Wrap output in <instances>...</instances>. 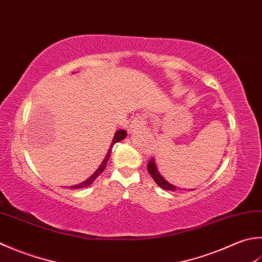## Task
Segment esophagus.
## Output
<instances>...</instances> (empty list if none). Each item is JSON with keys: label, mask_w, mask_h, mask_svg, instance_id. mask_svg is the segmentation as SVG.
<instances>
[{"label": "esophagus", "mask_w": 262, "mask_h": 262, "mask_svg": "<svg viewBox=\"0 0 262 262\" xmlns=\"http://www.w3.org/2000/svg\"><path fill=\"white\" fill-rule=\"evenodd\" d=\"M145 117H143V116H136L134 119H133V121H132V125L129 126V130L130 133H132V130L134 129V128H136V127H140V126H143V125H145Z\"/></svg>", "instance_id": "1"}]
</instances>
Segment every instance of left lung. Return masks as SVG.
Segmentation results:
<instances>
[{
	"label": "left lung",
	"mask_w": 262,
	"mask_h": 262,
	"mask_svg": "<svg viewBox=\"0 0 262 262\" xmlns=\"http://www.w3.org/2000/svg\"><path fill=\"white\" fill-rule=\"evenodd\" d=\"M147 170H148V173L152 176V178L155 179V182L158 184V186H160L163 189H167V191H172V192L176 191V189H179V187L171 185L170 183H168L166 179L160 175V172H159L157 169L155 159L153 158H151L150 161L147 163Z\"/></svg>",
	"instance_id": "obj_1"
}]
</instances>
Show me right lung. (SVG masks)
Here are the masks:
<instances>
[{
    "label": "right lung",
    "instance_id": "1",
    "mask_svg": "<svg viewBox=\"0 0 262 262\" xmlns=\"http://www.w3.org/2000/svg\"><path fill=\"white\" fill-rule=\"evenodd\" d=\"M126 136H127V133H126V130H125V129H120V130L116 132L114 140H112V143L110 144L109 151H107L106 156H105V158H104V160L102 161V163L100 165V167L97 168V170H96V171L93 173V175H92L89 179H86L85 182L78 184V185L70 186V188H71V189H75V188H83V187H86V186H90L91 184L93 183V182L95 181V179L97 178V176H100L101 173H102V171H103L104 169H105V166H106V163H107V160H109V158H110V156H111V148L114 147V145L116 144V143H118V142H120V141L124 140V138H125Z\"/></svg>",
    "mask_w": 262,
    "mask_h": 262
}]
</instances>
